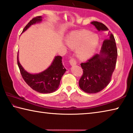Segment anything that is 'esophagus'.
<instances>
[{
    "label": "esophagus",
    "instance_id": "esophagus-1",
    "mask_svg": "<svg viewBox=\"0 0 133 133\" xmlns=\"http://www.w3.org/2000/svg\"><path fill=\"white\" fill-rule=\"evenodd\" d=\"M70 64L71 66H73V65H76L77 64V62H76V60L74 58H70Z\"/></svg>",
    "mask_w": 133,
    "mask_h": 133
}]
</instances>
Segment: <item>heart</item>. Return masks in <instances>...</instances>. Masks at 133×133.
Masks as SVG:
<instances>
[{"instance_id":"b5f03b06","label":"heart","mask_w":133,"mask_h":133,"mask_svg":"<svg viewBox=\"0 0 133 133\" xmlns=\"http://www.w3.org/2000/svg\"><path fill=\"white\" fill-rule=\"evenodd\" d=\"M66 44L70 48L76 49L80 58L86 59L91 56L97 47L98 37L88 30L73 31L67 36Z\"/></svg>"}]
</instances>
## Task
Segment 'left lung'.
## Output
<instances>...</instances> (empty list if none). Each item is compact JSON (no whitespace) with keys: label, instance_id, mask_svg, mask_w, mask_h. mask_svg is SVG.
Returning <instances> with one entry per match:
<instances>
[{"label":"left lung","instance_id":"1","mask_svg":"<svg viewBox=\"0 0 133 133\" xmlns=\"http://www.w3.org/2000/svg\"><path fill=\"white\" fill-rule=\"evenodd\" d=\"M98 30H108L104 24L92 22ZM117 49L113 35L109 31L107 39L103 43L100 54H96L86 62L80 64L83 73L80 78L79 86L87 93H97L104 89L111 81L115 69Z\"/></svg>","mask_w":133,"mask_h":133}]
</instances>
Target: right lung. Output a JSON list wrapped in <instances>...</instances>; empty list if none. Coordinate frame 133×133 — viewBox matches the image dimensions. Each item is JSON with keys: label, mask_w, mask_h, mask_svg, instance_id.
<instances>
[{"label": "right lung", "mask_w": 133, "mask_h": 133, "mask_svg": "<svg viewBox=\"0 0 133 133\" xmlns=\"http://www.w3.org/2000/svg\"><path fill=\"white\" fill-rule=\"evenodd\" d=\"M42 21V16H36L33 18L24 27L22 33L26 30L31 24ZM61 56H56L55 59L49 68L39 74L32 75L24 70L20 64L18 59L17 64L21 75L27 84L31 89L40 93H51L55 91L60 85L63 75L66 69L62 63Z\"/></svg>", "instance_id": "right-lung-1"}]
</instances>
